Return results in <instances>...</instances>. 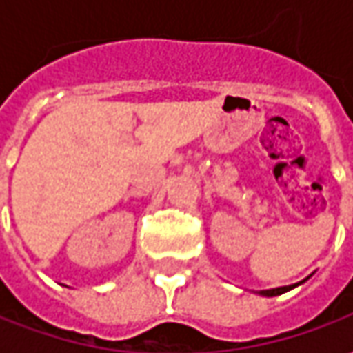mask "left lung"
<instances>
[{"mask_svg": "<svg viewBox=\"0 0 353 353\" xmlns=\"http://www.w3.org/2000/svg\"><path fill=\"white\" fill-rule=\"evenodd\" d=\"M308 279V277H306ZM305 279V281H306ZM305 281H301V283H294V285H289V287H277V289H267V291H259V294H263V296H279V294H283V292L291 291L294 287H299V285H303Z\"/></svg>", "mask_w": 353, "mask_h": 353, "instance_id": "1", "label": "left lung"}]
</instances>
